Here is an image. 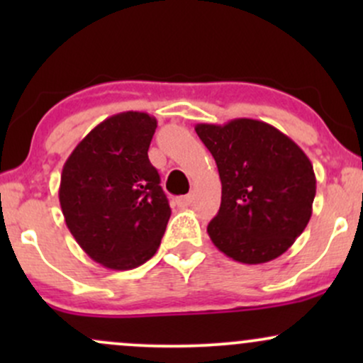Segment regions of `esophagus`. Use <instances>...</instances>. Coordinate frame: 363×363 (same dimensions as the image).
Wrapping results in <instances>:
<instances>
[{
	"instance_id": "1",
	"label": "esophagus",
	"mask_w": 363,
	"mask_h": 363,
	"mask_svg": "<svg viewBox=\"0 0 363 363\" xmlns=\"http://www.w3.org/2000/svg\"><path fill=\"white\" fill-rule=\"evenodd\" d=\"M191 201H193V196H191V194H187V196H181V198H177V205H179V206H182V208L189 206V205H191Z\"/></svg>"
}]
</instances>
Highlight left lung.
<instances>
[{
  "mask_svg": "<svg viewBox=\"0 0 363 363\" xmlns=\"http://www.w3.org/2000/svg\"><path fill=\"white\" fill-rule=\"evenodd\" d=\"M194 129L222 181L220 210L206 228L211 242L244 264L277 259L311 220L315 174L309 157L280 129L257 119Z\"/></svg>",
  "mask_w": 363,
  "mask_h": 363,
  "instance_id": "1",
  "label": "left lung"
}]
</instances>
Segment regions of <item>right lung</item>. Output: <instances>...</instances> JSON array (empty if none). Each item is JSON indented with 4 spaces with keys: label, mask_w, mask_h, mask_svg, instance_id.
Instances as JSON below:
<instances>
[{
    "label": "right lung",
    "mask_w": 363,
    "mask_h": 363,
    "mask_svg": "<svg viewBox=\"0 0 363 363\" xmlns=\"http://www.w3.org/2000/svg\"><path fill=\"white\" fill-rule=\"evenodd\" d=\"M157 119L126 111L97 124L65 162L60 205L78 245L109 269H133L160 245L170 206L148 148Z\"/></svg>",
    "instance_id": "right-lung-1"
}]
</instances>
